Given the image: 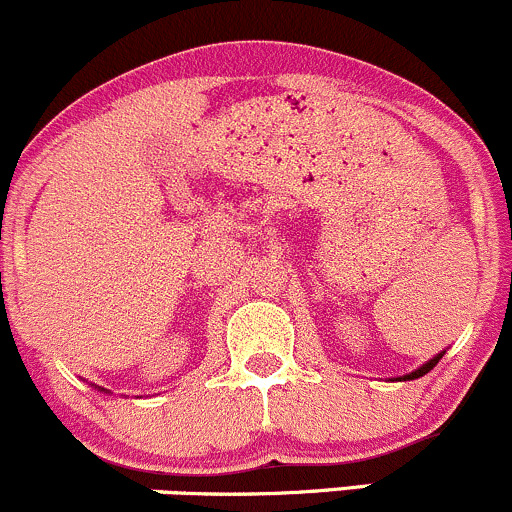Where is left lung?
Segmentation results:
<instances>
[{
	"mask_svg": "<svg viewBox=\"0 0 512 512\" xmlns=\"http://www.w3.org/2000/svg\"><path fill=\"white\" fill-rule=\"evenodd\" d=\"M440 359H442V355L432 357L428 364H423V367H420V369H415V372H411V374H406V376H403V381H406V379H418V376L428 374V372H430V369H432V367H435V364H437V362H440Z\"/></svg>",
	"mask_w": 512,
	"mask_h": 512,
	"instance_id": "1",
	"label": "left lung"
}]
</instances>
